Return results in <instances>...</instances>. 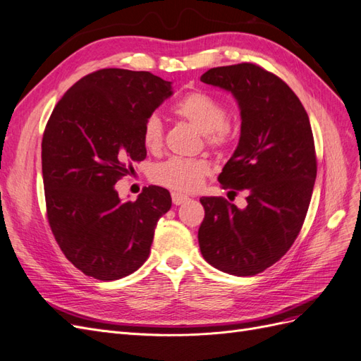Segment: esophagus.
<instances>
[{
	"label": "esophagus",
	"instance_id": "esophagus-1",
	"mask_svg": "<svg viewBox=\"0 0 361 361\" xmlns=\"http://www.w3.org/2000/svg\"><path fill=\"white\" fill-rule=\"evenodd\" d=\"M171 200H173L174 204L179 206V204H182V203L188 200V195L180 194V192H171Z\"/></svg>",
	"mask_w": 361,
	"mask_h": 361
}]
</instances>
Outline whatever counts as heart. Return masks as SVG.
<instances>
[{"label": "heart", "mask_w": 361, "mask_h": 361, "mask_svg": "<svg viewBox=\"0 0 361 361\" xmlns=\"http://www.w3.org/2000/svg\"><path fill=\"white\" fill-rule=\"evenodd\" d=\"M173 111L202 130L206 143L221 149L231 143L235 129L227 122L226 105L211 93L202 90L191 92L174 105ZM141 140L147 150H159L164 141L162 122L157 114H150L141 130ZM211 173V166L206 159L170 158L152 170V180L162 187L191 192L197 190L204 178Z\"/></svg>", "instance_id": "heart-1"}]
</instances>
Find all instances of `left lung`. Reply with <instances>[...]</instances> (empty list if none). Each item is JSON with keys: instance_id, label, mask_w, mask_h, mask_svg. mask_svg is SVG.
I'll return each mask as SVG.
<instances>
[{"instance_id": "1", "label": "left lung", "mask_w": 361, "mask_h": 361, "mask_svg": "<svg viewBox=\"0 0 361 361\" xmlns=\"http://www.w3.org/2000/svg\"><path fill=\"white\" fill-rule=\"evenodd\" d=\"M200 81L231 92L241 110V137L218 180L247 192L244 209L200 199V251L227 274L256 276L286 255L309 209L316 179L309 116L285 81L253 63L209 69Z\"/></svg>"}]
</instances>
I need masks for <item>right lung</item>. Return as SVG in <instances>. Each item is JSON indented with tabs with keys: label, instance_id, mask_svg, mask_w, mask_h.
Instances as JSON below:
<instances>
[{
	"label": "right lung",
	"instance_id": "right-lung-1",
	"mask_svg": "<svg viewBox=\"0 0 361 361\" xmlns=\"http://www.w3.org/2000/svg\"><path fill=\"white\" fill-rule=\"evenodd\" d=\"M173 94L150 72L101 69L63 94L42 140V173L51 231L85 276L118 280L145 264L170 192L146 187L122 202L116 182L147 155L146 118Z\"/></svg>",
	"mask_w": 361,
	"mask_h": 361
}]
</instances>
